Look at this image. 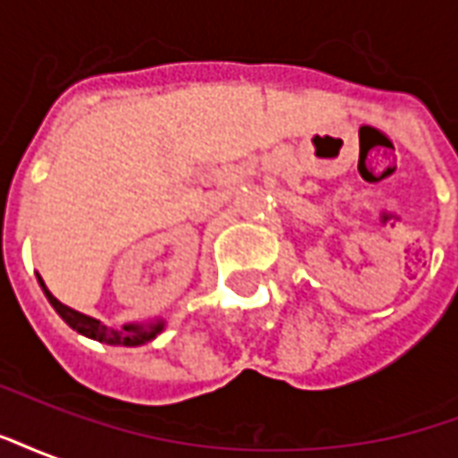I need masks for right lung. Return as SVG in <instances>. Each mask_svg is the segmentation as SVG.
Here are the masks:
<instances>
[{"mask_svg": "<svg viewBox=\"0 0 458 458\" xmlns=\"http://www.w3.org/2000/svg\"><path fill=\"white\" fill-rule=\"evenodd\" d=\"M41 282V287H44V294L51 301V307L58 311V317L64 318L68 327L78 331V334H83L88 338H95V341H100V344H110V345H141L151 341V338H157L161 334V328H164V321L157 318V321H151V324H127V327L114 328L107 327L103 321H98L93 317H85L81 311H75V309L65 307L61 304L58 299L46 289L44 279H38Z\"/></svg>", "mask_w": 458, "mask_h": 458, "instance_id": "add662e5", "label": "right lung"}]
</instances>
